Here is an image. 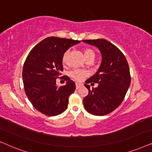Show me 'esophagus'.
I'll return each instance as SVG.
<instances>
[{
  "mask_svg": "<svg viewBox=\"0 0 152 152\" xmlns=\"http://www.w3.org/2000/svg\"><path fill=\"white\" fill-rule=\"evenodd\" d=\"M82 86H83V84L78 83H76V89L80 88V87H82Z\"/></svg>",
  "mask_w": 152,
  "mask_h": 152,
  "instance_id": "obj_1",
  "label": "esophagus"
}]
</instances>
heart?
Returning a JSON list of instances; mask_svg holds the SVG:
<instances>
[{"instance_id":"heart-1","label":"heart","mask_w":152,"mask_h":152,"mask_svg":"<svg viewBox=\"0 0 152 152\" xmlns=\"http://www.w3.org/2000/svg\"><path fill=\"white\" fill-rule=\"evenodd\" d=\"M69 53V50L64 52L62 56V62L63 63H66V60H67V56ZM84 55L87 58V60L89 58H94L95 57V53L90 48H86L84 50ZM88 73L87 71L84 69H74L70 71L69 72V76L72 77L73 79L75 80H77V81H80V80H83L85 77H86L88 76Z\"/></svg>"}]
</instances>
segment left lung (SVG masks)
<instances>
[{
  "label": "left lung",
  "instance_id": "1",
  "mask_svg": "<svg viewBox=\"0 0 152 152\" xmlns=\"http://www.w3.org/2000/svg\"><path fill=\"white\" fill-rule=\"evenodd\" d=\"M84 42L100 50L102 61L98 72L86 81L88 96L83 106L89 113L102 116L113 112L122 104L131 84L128 62L122 52L114 44L104 39H86ZM99 83L90 89L88 83Z\"/></svg>",
  "mask_w": 152,
  "mask_h": 152
}]
</instances>
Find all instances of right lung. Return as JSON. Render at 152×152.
Returning a JSON list of instances; mask_svg holds the SVG:
<instances>
[{
	"label": "right lung",
	"instance_id": "right-lung-1",
	"mask_svg": "<svg viewBox=\"0 0 152 152\" xmlns=\"http://www.w3.org/2000/svg\"><path fill=\"white\" fill-rule=\"evenodd\" d=\"M80 41L57 37H47L30 50L24 62L22 77L28 99L40 113L48 116L61 114L67 108L75 83L64 76L65 86L58 87L56 79L63 71L62 56Z\"/></svg>",
	"mask_w": 152,
	"mask_h": 152
}]
</instances>
